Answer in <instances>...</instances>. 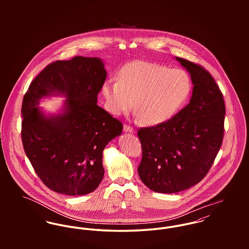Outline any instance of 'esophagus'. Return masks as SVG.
I'll return each mask as SVG.
<instances>
[{
  "label": "esophagus",
  "mask_w": 249,
  "mask_h": 249,
  "mask_svg": "<svg viewBox=\"0 0 249 249\" xmlns=\"http://www.w3.org/2000/svg\"><path fill=\"white\" fill-rule=\"evenodd\" d=\"M124 132H129V133H134L135 132V129L130 126V125H127V124H124Z\"/></svg>",
  "instance_id": "1"
}]
</instances>
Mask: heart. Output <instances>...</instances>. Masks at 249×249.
<instances>
[{
  "instance_id": "1",
  "label": "heart",
  "mask_w": 249,
  "mask_h": 249,
  "mask_svg": "<svg viewBox=\"0 0 249 249\" xmlns=\"http://www.w3.org/2000/svg\"><path fill=\"white\" fill-rule=\"evenodd\" d=\"M190 91L191 81L186 71L142 60L124 66L120 79L109 78L102 88L106 107L111 114H124L135 104L139 117L150 125L172 118Z\"/></svg>"
}]
</instances>
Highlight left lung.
I'll use <instances>...</instances> for the list:
<instances>
[{
	"mask_svg": "<svg viewBox=\"0 0 249 249\" xmlns=\"http://www.w3.org/2000/svg\"><path fill=\"white\" fill-rule=\"evenodd\" d=\"M177 60L191 74L190 103L170 120L138 130L139 177L147 188L163 194L187 190L205 178L224 133L225 105L213 76L199 64Z\"/></svg>",
	"mask_w": 249,
	"mask_h": 249,
	"instance_id": "left-lung-1",
	"label": "left lung"
}]
</instances>
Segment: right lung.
Listing matches in <instances>:
<instances>
[{
    "instance_id": "right-lung-1",
    "label": "right lung",
    "mask_w": 249,
    "mask_h": 249,
    "mask_svg": "<svg viewBox=\"0 0 249 249\" xmlns=\"http://www.w3.org/2000/svg\"><path fill=\"white\" fill-rule=\"evenodd\" d=\"M98 57L75 56L49 64L23 99L21 137L41 181L66 196L95 191L105 176L103 151L123 124L97 105L107 78ZM64 94L65 111L47 117L36 106L43 96Z\"/></svg>"
}]
</instances>
